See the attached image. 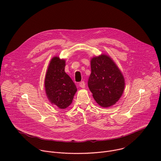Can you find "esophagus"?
<instances>
[{"instance_id": "obj_1", "label": "esophagus", "mask_w": 161, "mask_h": 161, "mask_svg": "<svg viewBox=\"0 0 161 161\" xmlns=\"http://www.w3.org/2000/svg\"><path fill=\"white\" fill-rule=\"evenodd\" d=\"M79 86L81 87V88H85V83L84 81H81L80 83L79 84Z\"/></svg>"}]
</instances>
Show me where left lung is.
<instances>
[{"mask_svg": "<svg viewBox=\"0 0 161 161\" xmlns=\"http://www.w3.org/2000/svg\"><path fill=\"white\" fill-rule=\"evenodd\" d=\"M91 68L88 86L93 98L102 108H109L123 94V74L112 58L104 53L91 58Z\"/></svg>", "mask_w": 161, "mask_h": 161, "instance_id": "left-lung-1", "label": "left lung"}]
</instances>
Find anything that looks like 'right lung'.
I'll return each instance as SVG.
<instances>
[{
    "label": "right lung",
    "instance_id": "add662e5",
    "mask_svg": "<svg viewBox=\"0 0 161 161\" xmlns=\"http://www.w3.org/2000/svg\"><path fill=\"white\" fill-rule=\"evenodd\" d=\"M65 65L64 59L53 57L45 78V89L48 100L61 109H66L72 103L77 91L76 85L65 72Z\"/></svg>",
    "mask_w": 161,
    "mask_h": 161
}]
</instances>
